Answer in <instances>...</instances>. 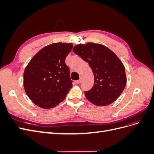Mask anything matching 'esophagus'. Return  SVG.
<instances>
[{
    "label": "esophagus",
    "mask_w": 154,
    "mask_h": 154,
    "mask_svg": "<svg viewBox=\"0 0 154 154\" xmlns=\"http://www.w3.org/2000/svg\"><path fill=\"white\" fill-rule=\"evenodd\" d=\"M82 82V78L81 77V78H80V79H79L78 80L76 81V83H78V84H79V83H80Z\"/></svg>",
    "instance_id": "1"
}]
</instances>
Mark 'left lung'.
<instances>
[{"mask_svg": "<svg viewBox=\"0 0 154 154\" xmlns=\"http://www.w3.org/2000/svg\"><path fill=\"white\" fill-rule=\"evenodd\" d=\"M72 50L88 63L94 74V85L85 91L87 99L97 106L117 100L127 83L125 67L117 56L106 46L94 43L78 44Z\"/></svg>", "mask_w": 154, "mask_h": 154, "instance_id": "1", "label": "left lung"}]
</instances>
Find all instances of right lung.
<instances>
[{"label":"right lung","instance_id":"right-lung-1","mask_svg":"<svg viewBox=\"0 0 154 154\" xmlns=\"http://www.w3.org/2000/svg\"><path fill=\"white\" fill-rule=\"evenodd\" d=\"M72 47V44H50L37 53L26 67L24 89L37 106L53 108L66 98L72 81L65 60Z\"/></svg>","mask_w":154,"mask_h":154}]
</instances>
